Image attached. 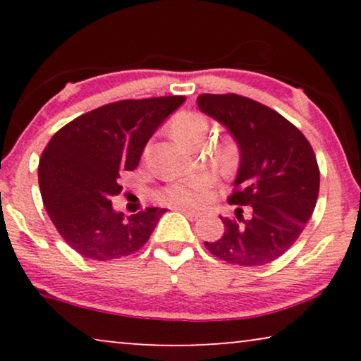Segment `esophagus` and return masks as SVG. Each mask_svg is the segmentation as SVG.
Instances as JSON below:
<instances>
[{
	"label": "esophagus",
	"instance_id": "esophagus-1",
	"mask_svg": "<svg viewBox=\"0 0 361 361\" xmlns=\"http://www.w3.org/2000/svg\"><path fill=\"white\" fill-rule=\"evenodd\" d=\"M172 210H177V212H182V214L190 216V219H197L200 214L197 210H192V209H187V207H179V205H174L172 207Z\"/></svg>",
	"mask_w": 361,
	"mask_h": 361
}]
</instances>
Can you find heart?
I'll return each mask as SVG.
<instances>
[{"label":"heart","mask_w":361,"mask_h":361,"mask_svg":"<svg viewBox=\"0 0 361 361\" xmlns=\"http://www.w3.org/2000/svg\"><path fill=\"white\" fill-rule=\"evenodd\" d=\"M209 120L197 111L179 113L172 121L174 136L185 146H199L205 141L209 133ZM209 154L216 164L224 169H231L238 159V149L230 137H220L209 145ZM214 185V179L209 174H195L185 179L171 182L161 190V200L171 205H199L205 199Z\"/></svg>","instance_id":"heart-1"}]
</instances>
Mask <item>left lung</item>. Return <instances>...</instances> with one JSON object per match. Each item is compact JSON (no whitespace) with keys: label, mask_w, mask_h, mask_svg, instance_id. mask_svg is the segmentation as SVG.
Returning a JSON list of instances; mask_svg holds the SVG:
<instances>
[{"label":"left lung","mask_w":361,"mask_h":361,"mask_svg":"<svg viewBox=\"0 0 361 361\" xmlns=\"http://www.w3.org/2000/svg\"><path fill=\"white\" fill-rule=\"evenodd\" d=\"M197 105L228 128L241 154L228 197L235 216H220L224 236L204 241L205 248L230 264H268L295 243L315 209L320 172L312 146L283 115L248 97L202 93Z\"/></svg>","instance_id":"8db88e82"}]
</instances>
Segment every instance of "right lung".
<instances>
[{
  "label": "right lung",
  "mask_w": 361,
  "mask_h": 361,
  "mask_svg": "<svg viewBox=\"0 0 361 361\" xmlns=\"http://www.w3.org/2000/svg\"><path fill=\"white\" fill-rule=\"evenodd\" d=\"M185 97H156L106 103L62 126L39 161L44 207L66 243L83 258L111 261L146 245L166 214L147 207L116 214L111 197L120 176L136 169L146 142Z\"/></svg>",
  "instance_id": "add662e5"
}]
</instances>
